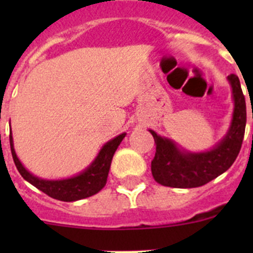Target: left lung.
I'll return each instance as SVG.
<instances>
[{"mask_svg": "<svg viewBox=\"0 0 253 253\" xmlns=\"http://www.w3.org/2000/svg\"><path fill=\"white\" fill-rule=\"evenodd\" d=\"M228 81L234 100L233 119L224 138L211 149L198 153L185 150L171 139L149 129L157 144L152 174L158 183L175 188L200 187L225 172L235 162L244 141L246 101L237 76H228Z\"/></svg>", "mask_w": 253, "mask_h": 253, "instance_id": "obj_1", "label": "left lung"}]
</instances>
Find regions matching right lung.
<instances>
[{
  "label": "right lung",
  "mask_w": 253,
  "mask_h": 253,
  "mask_svg": "<svg viewBox=\"0 0 253 253\" xmlns=\"http://www.w3.org/2000/svg\"><path fill=\"white\" fill-rule=\"evenodd\" d=\"M125 136L126 133H121L106 142L101 147L100 152L98 153L93 163L78 175L68 178H61V180H46V178L38 177L25 169L24 165L18 159L16 150H14L11 129H9V143H11V152L14 164L25 181L55 200L73 202V201L83 200V198L95 195L106 185L112 157Z\"/></svg>",
  "instance_id": "right-lung-1"
}]
</instances>
